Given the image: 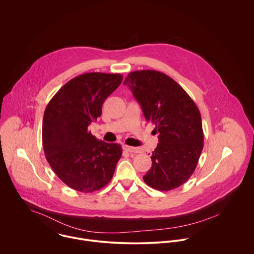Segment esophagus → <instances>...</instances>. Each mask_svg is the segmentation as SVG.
I'll use <instances>...</instances> for the list:
<instances>
[{"label": "esophagus", "instance_id": "obj_1", "mask_svg": "<svg viewBox=\"0 0 254 254\" xmlns=\"http://www.w3.org/2000/svg\"><path fill=\"white\" fill-rule=\"evenodd\" d=\"M124 148L129 151V152H133V153H140L142 152V149L139 147H134V146H129V145H125Z\"/></svg>", "mask_w": 254, "mask_h": 254}]
</instances>
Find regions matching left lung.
I'll use <instances>...</instances> for the list:
<instances>
[{
  "instance_id": "1",
  "label": "left lung",
  "mask_w": 254,
  "mask_h": 254,
  "mask_svg": "<svg viewBox=\"0 0 254 254\" xmlns=\"http://www.w3.org/2000/svg\"><path fill=\"white\" fill-rule=\"evenodd\" d=\"M140 104L146 121L158 133L152 165L143 177L158 190L180 187L192 175L203 148L200 112L171 77L155 70L130 72L124 80Z\"/></svg>"
}]
</instances>
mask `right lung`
Returning a JSON list of instances; mask_svg holds the SVG:
<instances>
[{"instance_id":"obj_1","label":"right lung","mask_w":254,"mask_h":254,"mask_svg":"<svg viewBox=\"0 0 254 254\" xmlns=\"http://www.w3.org/2000/svg\"><path fill=\"white\" fill-rule=\"evenodd\" d=\"M121 74H81L64 85L45 109L43 147L56 175L75 190L92 192L111 180L122 147L99 141L88 126L102 114Z\"/></svg>"}]
</instances>
